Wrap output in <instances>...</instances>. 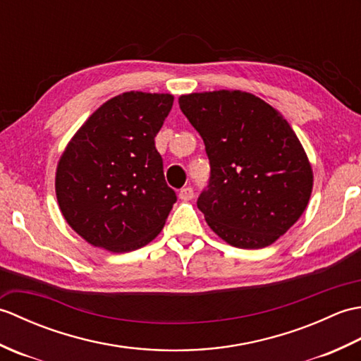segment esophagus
<instances>
[{
	"mask_svg": "<svg viewBox=\"0 0 361 361\" xmlns=\"http://www.w3.org/2000/svg\"><path fill=\"white\" fill-rule=\"evenodd\" d=\"M178 197H180V200H183V202H189V200H192V198H194V189L190 188V186H188V188H183V189H180Z\"/></svg>",
	"mask_w": 361,
	"mask_h": 361,
	"instance_id": "1",
	"label": "esophagus"
}]
</instances>
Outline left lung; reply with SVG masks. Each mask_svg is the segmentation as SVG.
<instances>
[{
    "instance_id": "left-lung-1",
    "label": "left lung",
    "mask_w": 361,
    "mask_h": 361,
    "mask_svg": "<svg viewBox=\"0 0 361 361\" xmlns=\"http://www.w3.org/2000/svg\"><path fill=\"white\" fill-rule=\"evenodd\" d=\"M180 109L203 137L209 186L197 206L221 240L257 250L302 216L313 171L293 128L262 99L240 90L183 94Z\"/></svg>"
}]
</instances>
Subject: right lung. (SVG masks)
Segmentation results:
<instances>
[{"label":"right lung","instance_id":"add662e5","mask_svg":"<svg viewBox=\"0 0 361 361\" xmlns=\"http://www.w3.org/2000/svg\"><path fill=\"white\" fill-rule=\"evenodd\" d=\"M172 105L167 93L118 94L66 144L56 171L57 203L66 224L93 247L133 251L166 225L176 195L155 136Z\"/></svg>","mask_w":361,"mask_h":361}]
</instances>
